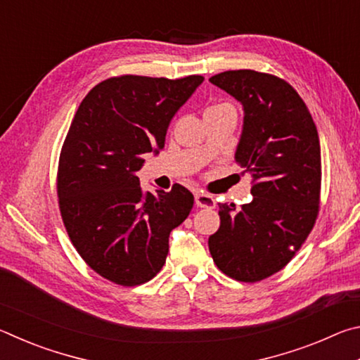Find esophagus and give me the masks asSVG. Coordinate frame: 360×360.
I'll return each instance as SVG.
<instances>
[{
  "label": "esophagus",
  "instance_id": "1",
  "mask_svg": "<svg viewBox=\"0 0 360 360\" xmlns=\"http://www.w3.org/2000/svg\"><path fill=\"white\" fill-rule=\"evenodd\" d=\"M195 205L198 208H214L216 200L212 198V195L205 193V192H197L195 193Z\"/></svg>",
  "mask_w": 360,
  "mask_h": 360
}]
</instances>
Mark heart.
Masks as SVG:
<instances>
[{
	"mask_svg": "<svg viewBox=\"0 0 360 360\" xmlns=\"http://www.w3.org/2000/svg\"><path fill=\"white\" fill-rule=\"evenodd\" d=\"M222 106H230V105H227V103H221V105H216V106H211V108H208V109H212V108H222Z\"/></svg>",
	"mask_w": 360,
	"mask_h": 360,
	"instance_id": "1",
	"label": "heart"
}]
</instances>
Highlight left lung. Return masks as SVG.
I'll return each instance as SVG.
<instances>
[{"label":"left lung","instance_id":"left-lung-1","mask_svg":"<svg viewBox=\"0 0 360 360\" xmlns=\"http://www.w3.org/2000/svg\"><path fill=\"white\" fill-rule=\"evenodd\" d=\"M210 82L245 109L235 160L252 178L251 202L241 208L219 203L221 227L210 236V252L227 276L257 283L289 264L318 219V130L300 95L281 77L235 70Z\"/></svg>","mask_w":360,"mask_h":360}]
</instances>
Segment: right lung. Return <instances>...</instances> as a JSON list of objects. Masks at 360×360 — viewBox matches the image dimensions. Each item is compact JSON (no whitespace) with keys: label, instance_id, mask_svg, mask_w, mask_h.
<instances>
[{"label":"right lung","instance_id":"right-lung-1","mask_svg":"<svg viewBox=\"0 0 360 360\" xmlns=\"http://www.w3.org/2000/svg\"><path fill=\"white\" fill-rule=\"evenodd\" d=\"M203 79L109 77L77 108L58 160L60 214L79 255L108 281H150L192 210L184 186L143 193L136 172L144 154L165 148L169 122Z\"/></svg>","mask_w":360,"mask_h":360}]
</instances>
